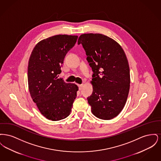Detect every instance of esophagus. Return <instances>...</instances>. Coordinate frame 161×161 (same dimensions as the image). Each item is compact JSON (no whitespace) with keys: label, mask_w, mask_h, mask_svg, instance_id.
<instances>
[{"label":"esophagus","mask_w":161,"mask_h":161,"mask_svg":"<svg viewBox=\"0 0 161 161\" xmlns=\"http://www.w3.org/2000/svg\"><path fill=\"white\" fill-rule=\"evenodd\" d=\"M83 84H80V85H78V87H79V89H80V90H81L82 88H83Z\"/></svg>","instance_id":"esophagus-1"}]
</instances>
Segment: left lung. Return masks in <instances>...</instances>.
Listing matches in <instances>:
<instances>
[{
	"label": "left lung",
	"instance_id": "1",
	"mask_svg": "<svg viewBox=\"0 0 161 161\" xmlns=\"http://www.w3.org/2000/svg\"><path fill=\"white\" fill-rule=\"evenodd\" d=\"M78 44L86 51L93 72V92L87 101L92 114L104 120L121 112L130 89V68L125 53L116 42L101 34L81 35Z\"/></svg>",
	"mask_w": 161,
	"mask_h": 161
}]
</instances>
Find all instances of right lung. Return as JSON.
<instances>
[{
	"label": "right lung",
	"instance_id": "right-lung-1",
	"mask_svg": "<svg viewBox=\"0 0 161 161\" xmlns=\"http://www.w3.org/2000/svg\"><path fill=\"white\" fill-rule=\"evenodd\" d=\"M78 36L57 35L36 45L29 60L28 87L33 101L48 119L59 121L69 116L77 97L76 84L58 78L64 58Z\"/></svg>",
	"mask_w": 161,
	"mask_h": 161
}]
</instances>
